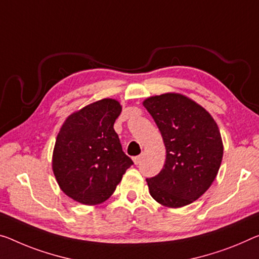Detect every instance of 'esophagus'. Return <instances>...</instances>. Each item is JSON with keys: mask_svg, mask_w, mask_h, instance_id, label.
<instances>
[{"mask_svg": "<svg viewBox=\"0 0 259 259\" xmlns=\"http://www.w3.org/2000/svg\"><path fill=\"white\" fill-rule=\"evenodd\" d=\"M133 161H134L135 164H139V163H140V161H141V156H140V155H139V156L133 157Z\"/></svg>", "mask_w": 259, "mask_h": 259, "instance_id": "1", "label": "esophagus"}]
</instances>
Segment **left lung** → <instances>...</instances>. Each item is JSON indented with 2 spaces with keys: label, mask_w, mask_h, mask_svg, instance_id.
I'll use <instances>...</instances> for the list:
<instances>
[{
  "label": "left lung",
  "mask_w": 259,
  "mask_h": 259,
  "mask_svg": "<svg viewBox=\"0 0 259 259\" xmlns=\"http://www.w3.org/2000/svg\"><path fill=\"white\" fill-rule=\"evenodd\" d=\"M147 111L162 134L166 157L160 174L147 178L149 193L166 207H182L202 196L215 180L224 146L212 116L180 94L147 98Z\"/></svg>",
  "instance_id": "obj_1"
}]
</instances>
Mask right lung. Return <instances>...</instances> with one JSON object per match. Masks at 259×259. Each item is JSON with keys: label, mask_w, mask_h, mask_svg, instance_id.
<instances>
[{"label": "right lung", "mask_w": 259, "mask_h": 259, "mask_svg": "<svg viewBox=\"0 0 259 259\" xmlns=\"http://www.w3.org/2000/svg\"><path fill=\"white\" fill-rule=\"evenodd\" d=\"M120 112L119 102L101 99L67 118L58 134L54 176L63 192L81 204L109 199L133 164L113 128Z\"/></svg>", "instance_id": "obj_1"}]
</instances>
